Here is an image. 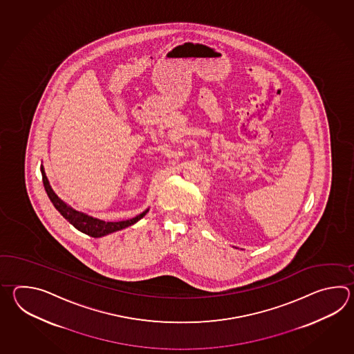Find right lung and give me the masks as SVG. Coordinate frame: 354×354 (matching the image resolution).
Returning <instances> with one entry per match:
<instances>
[{
    "mask_svg": "<svg viewBox=\"0 0 354 354\" xmlns=\"http://www.w3.org/2000/svg\"><path fill=\"white\" fill-rule=\"evenodd\" d=\"M41 176H43V183H44V188H46V194L49 196L50 201L53 203L54 207L59 211L63 218H67L68 221L75 226V229H78L80 232L87 234L93 238H100L104 236L107 234L113 233L121 230L124 227L136 224L138 220L143 218L144 215L148 212V210L144 211L140 215H138L136 218H130V220H124V221H118V223H106L104 220L100 218H92L88 216L83 212H78V211L73 210L72 207H69L67 203H63L58 196L54 194L53 189L49 185V180L46 178L44 168L41 167Z\"/></svg>",
    "mask_w": 354,
    "mask_h": 354,
    "instance_id": "right-lung-1",
    "label": "right lung"
}]
</instances>
